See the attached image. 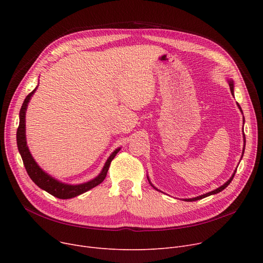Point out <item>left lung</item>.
Instances as JSON below:
<instances>
[{
  "label": "left lung",
  "instance_id": "8db88e82",
  "mask_svg": "<svg viewBox=\"0 0 263 263\" xmlns=\"http://www.w3.org/2000/svg\"><path fill=\"white\" fill-rule=\"evenodd\" d=\"M229 87H230L231 93L233 95V82H232V81H229ZM238 106H239V108L241 109V106L239 105V103H238ZM241 112H242V109H241ZM243 137H244V149H245V134H243ZM244 149H243V154H244ZM242 157H243V156H242ZM236 172H237V170L234 171L233 175L231 176V178L229 179V180H228L225 184H223L222 186H219L218 189H216V190H214V191H212V192H209V193H205V194H203V195H201V196H198V197H195V198H189V199H184V200H187V201H195V200H199V199H202V198H204V197H206V196H210V195H213V194H217V193L222 192L224 189H226V187L228 186V184H230V182L232 181V179H233L234 174H236ZM151 185H153V184H151ZM153 186H154V185H153ZM154 187H155V186H154Z\"/></svg>",
  "mask_w": 263,
  "mask_h": 263
}]
</instances>
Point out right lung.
Segmentation results:
<instances>
[{
    "label": "right lung",
    "mask_w": 263,
    "mask_h": 263,
    "mask_svg": "<svg viewBox=\"0 0 263 263\" xmlns=\"http://www.w3.org/2000/svg\"><path fill=\"white\" fill-rule=\"evenodd\" d=\"M36 88L26 96V98L24 99V102L20 109V122H19V127L17 130V145H18L19 153L21 155V158H22V161H23V164H24L27 174H29L30 178L32 179L33 182L36 185H38L40 189H43L46 192H48L49 194L58 197V198H61V199H68V198L76 197L78 195L83 194V193L87 192L88 190L97 186L98 184H100L104 180L106 177V174H107V171H108V167L110 165V162L113 161V159L117 155L119 149H116L114 153L109 156L102 172L99 174V176L96 177L95 179H92V180H90L86 183L78 184V185L65 184L58 180H55V179H53L52 177H50L48 174H46L43 170H41L37 165V163L34 161L29 148H27V146H26V140H25V112H26L27 103L30 102L31 97L35 92Z\"/></svg>",
    "instance_id": "add662e5"
}]
</instances>
